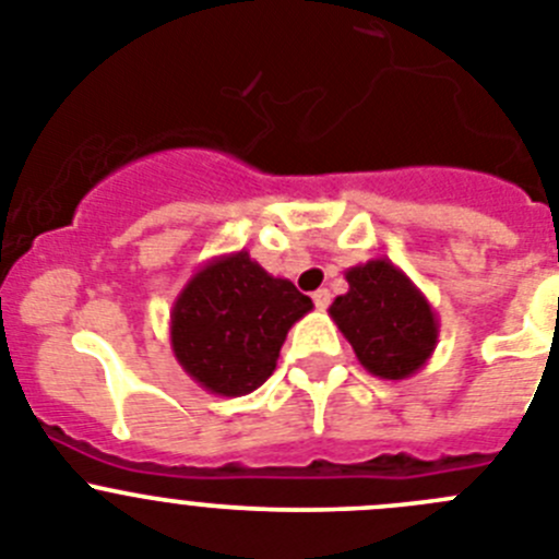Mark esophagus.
Listing matches in <instances>:
<instances>
[{"mask_svg":"<svg viewBox=\"0 0 559 559\" xmlns=\"http://www.w3.org/2000/svg\"><path fill=\"white\" fill-rule=\"evenodd\" d=\"M313 301H316V307H319V310H326V307H330V301H332L330 290H326V288L316 290V294H313Z\"/></svg>","mask_w":559,"mask_h":559,"instance_id":"1","label":"esophagus"}]
</instances>
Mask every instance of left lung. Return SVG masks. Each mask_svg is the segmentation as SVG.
Wrapping results in <instances>:
<instances>
[{
	"instance_id": "8db88e82",
	"label": "left lung",
	"mask_w": 559,
	"mask_h": 559,
	"mask_svg": "<svg viewBox=\"0 0 559 559\" xmlns=\"http://www.w3.org/2000/svg\"><path fill=\"white\" fill-rule=\"evenodd\" d=\"M349 290L330 305V319L357 360L380 380H407L438 346V313L407 274L388 258L352 265Z\"/></svg>"
}]
</instances>
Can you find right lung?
I'll return each instance as SVG.
<instances>
[{
	"label": "right lung",
	"mask_w": 559,
	"mask_h": 559,
	"mask_svg": "<svg viewBox=\"0 0 559 559\" xmlns=\"http://www.w3.org/2000/svg\"><path fill=\"white\" fill-rule=\"evenodd\" d=\"M313 310L290 280L271 276L246 249L193 271L171 307L168 337L182 371L216 396L258 391L288 330Z\"/></svg>",
	"instance_id": "add662e5"
}]
</instances>
